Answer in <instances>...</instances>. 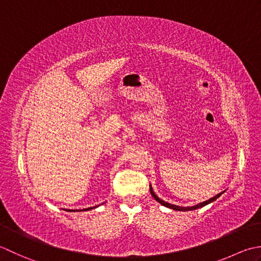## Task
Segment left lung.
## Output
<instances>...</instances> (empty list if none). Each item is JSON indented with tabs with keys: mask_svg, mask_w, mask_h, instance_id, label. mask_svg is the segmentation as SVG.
<instances>
[{
	"mask_svg": "<svg viewBox=\"0 0 261 261\" xmlns=\"http://www.w3.org/2000/svg\"><path fill=\"white\" fill-rule=\"evenodd\" d=\"M150 191H151V195H152V197L155 199L156 201H159V203H160L161 205H163V206H166V207H168V208H171V210H174V211H182V212H188V211H194V210H197V208H200V207H203V206H206V205H208L210 203H213V201L214 200H216L217 198L220 197V196L224 193V191H223V193H220L219 195H216V196H214V197L213 198H210L208 200H206V201H203V203H200V204H197V205H195V206H190V207H182V206H177V205H172V204H169V203H167V201H164V200H162V199H160L158 197V196L154 194V191H153V189H152V187H151V185H150Z\"/></svg>",
	"mask_w": 261,
	"mask_h": 261,
	"instance_id": "left-lung-1",
	"label": "left lung"
}]
</instances>
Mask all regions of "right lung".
<instances>
[{
    "label": "right lung",
    "mask_w": 261,
    "mask_h": 261,
    "mask_svg": "<svg viewBox=\"0 0 261 261\" xmlns=\"http://www.w3.org/2000/svg\"><path fill=\"white\" fill-rule=\"evenodd\" d=\"M95 207H98V206H95ZM95 207H89V208H84V210H80V212L81 211H90V210H92V208H95ZM70 212H79V211H75V210H68Z\"/></svg>",
    "instance_id": "add662e5"
}]
</instances>
